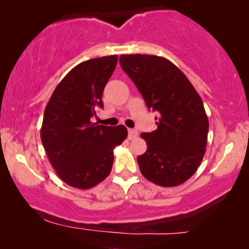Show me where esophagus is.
Here are the masks:
<instances>
[{
    "label": "esophagus",
    "mask_w": 249,
    "mask_h": 249,
    "mask_svg": "<svg viewBox=\"0 0 249 249\" xmlns=\"http://www.w3.org/2000/svg\"><path fill=\"white\" fill-rule=\"evenodd\" d=\"M138 136V132L134 130V129H129L128 130V138L129 139H134Z\"/></svg>",
    "instance_id": "esophagus-1"
}]
</instances>
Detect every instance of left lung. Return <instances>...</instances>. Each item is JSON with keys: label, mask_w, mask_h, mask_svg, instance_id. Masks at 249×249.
<instances>
[{"label": "left lung", "mask_w": 249, "mask_h": 249, "mask_svg": "<svg viewBox=\"0 0 249 249\" xmlns=\"http://www.w3.org/2000/svg\"><path fill=\"white\" fill-rule=\"evenodd\" d=\"M120 64L142 94L149 110L156 111V130L142 132L147 149L137 158L142 175L162 187L187 181L205 154L209 132L203 101L182 71L158 55L129 54Z\"/></svg>", "instance_id": "8db88e82"}]
</instances>
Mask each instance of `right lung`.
Masks as SVG:
<instances>
[{
	"label": "right lung",
	"instance_id": "obj_1",
	"mask_svg": "<svg viewBox=\"0 0 249 249\" xmlns=\"http://www.w3.org/2000/svg\"><path fill=\"white\" fill-rule=\"evenodd\" d=\"M117 55L81 62L53 91L44 112L40 138L51 164L67 185L88 189L110 175L113 148L127 138L124 125L91 122L113 73Z\"/></svg>",
	"mask_w": 249,
	"mask_h": 249
}]
</instances>
